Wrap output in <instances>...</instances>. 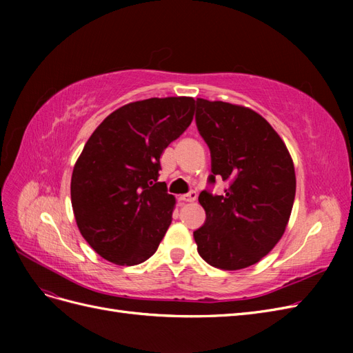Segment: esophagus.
Segmentation results:
<instances>
[{
  "instance_id": "1",
  "label": "esophagus",
  "mask_w": 353,
  "mask_h": 353,
  "mask_svg": "<svg viewBox=\"0 0 353 353\" xmlns=\"http://www.w3.org/2000/svg\"><path fill=\"white\" fill-rule=\"evenodd\" d=\"M196 199H197L196 191H190V193H187V194H181L179 196V200L181 201H185V203H191V201H194Z\"/></svg>"
}]
</instances>
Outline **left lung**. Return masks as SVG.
Instances as JSON below:
<instances>
[{
    "instance_id": "1",
    "label": "left lung",
    "mask_w": 353,
    "mask_h": 353,
    "mask_svg": "<svg viewBox=\"0 0 353 353\" xmlns=\"http://www.w3.org/2000/svg\"><path fill=\"white\" fill-rule=\"evenodd\" d=\"M196 123L210 148L212 174L228 181L221 196L201 191L205 225L194 231L209 265L237 271L280 241L296 194L293 159L268 121L244 105L197 99Z\"/></svg>"
}]
</instances>
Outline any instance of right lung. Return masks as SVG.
I'll use <instances>...</instances> for the list:
<instances>
[{"mask_svg": "<svg viewBox=\"0 0 353 353\" xmlns=\"http://www.w3.org/2000/svg\"><path fill=\"white\" fill-rule=\"evenodd\" d=\"M193 97L128 103L97 126L73 166L77 225L105 261L131 266L157 250L175 197L159 183L160 156L194 116Z\"/></svg>", "mask_w": 353, "mask_h": 353, "instance_id": "add662e5", "label": "right lung"}]
</instances>
